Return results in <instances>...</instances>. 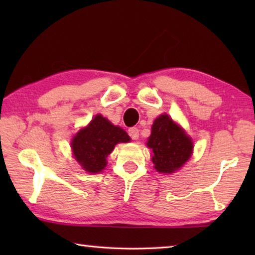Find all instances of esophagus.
Instances as JSON below:
<instances>
[{
  "label": "esophagus",
  "mask_w": 255,
  "mask_h": 255,
  "mask_svg": "<svg viewBox=\"0 0 255 255\" xmlns=\"http://www.w3.org/2000/svg\"><path fill=\"white\" fill-rule=\"evenodd\" d=\"M128 133H129V136H130L131 139H133V140L138 139V137H139V130H138V128H136V127L129 128Z\"/></svg>",
  "instance_id": "esophagus-1"
}]
</instances>
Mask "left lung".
Instances as JSON below:
<instances>
[{
    "label": "left lung",
    "instance_id": "obj_1",
    "mask_svg": "<svg viewBox=\"0 0 255 255\" xmlns=\"http://www.w3.org/2000/svg\"><path fill=\"white\" fill-rule=\"evenodd\" d=\"M147 146L153 150L152 162L157 172L172 173L188 161L192 153V140L167 115L155 119Z\"/></svg>",
    "mask_w": 255,
    "mask_h": 255
}]
</instances>
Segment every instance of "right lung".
Returning a JSON list of instances; mask_svg holds the SVG:
<instances>
[{
	"label": "right lung",
	"instance_id": "add662e5",
	"mask_svg": "<svg viewBox=\"0 0 255 255\" xmlns=\"http://www.w3.org/2000/svg\"><path fill=\"white\" fill-rule=\"evenodd\" d=\"M129 140L130 138L124 129L97 115L88 127L81 129L73 138L72 149L75 159L85 171L99 173L106 167L107 157L115 145Z\"/></svg>",
	"mask_w": 255,
	"mask_h": 255
}]
</instances>
